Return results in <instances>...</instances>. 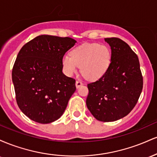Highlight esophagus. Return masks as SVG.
Masks as SVG:
<instances>
[{"mask_svg":"<svg viewBox=\"0 0 157 157\" xmlns=\"http://www.w3.org/2000/svg\"><path fill=\"white\" fill-rule=\"evenodd\" d=\"M82 81H80V80H77L76 81V87L77 88V89H78V88H80L81 86H82Z\"/></svg>","mask_w":157,"mask_h":157,"instance_id":"obj_1","label":"esophagus"}]
</instances>
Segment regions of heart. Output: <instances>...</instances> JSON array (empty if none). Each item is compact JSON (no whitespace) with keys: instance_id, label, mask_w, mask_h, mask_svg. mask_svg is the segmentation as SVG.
I'll return each instance as SVG.
<instances>
[{"instance_id":"1","label":"heart","mask_w":157,"mask_h":157,"mask_svg":"<svg viewBox=\"0 0 157 157\" xmlns=\"http://www.w3.org/2000/svg\"><path fill=\"white\" fill-rule=\"evenodd\" d=\"M110 49L105 45L84 44L73 49L70 55L62 57L63 71L68 76L78 72L89 80H97L105 75L111 63Z\"/></svg>"}]
</instances>
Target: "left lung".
Listing matches in <instances>:
<instances>
[{
	"instance_id": "1",
	"label": "left lung",
	"mask_w": 157,
	"mask_h": 157,
	"mask_svg": "<svg viewBox=\"0 0 157 157\" xmlns=\"http://www.w3.org/2000/svg\"><path fill=\"white\" fill-rule=\"evenodd\" d=\"M111 46V63L101 78L88 84L86 105L99 121L113 122L131 112L141 94L142 79L137 55L117 37L105 38Z\"/></svg>"
}]
</instances>
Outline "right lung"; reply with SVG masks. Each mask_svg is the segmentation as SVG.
<instances>
[{
	"label": "right lung",
	"instance_id": "obj_1",
	"mask_svg": "<svg viewBox=\"0 0 157 157\" xmlns=\"http://www.w3.org/2000/svg\"><path fill=\"white\" fill-rule=\"evenodd\" d=\"M77 41L42 35L20 50L12 68L16 101L21 111L42 124L58 120L76 90L75 80L63 73L62 57Z\"/></svg>",
	"mask_w": 157,
	"mask_h": 157
}]
</instances>
